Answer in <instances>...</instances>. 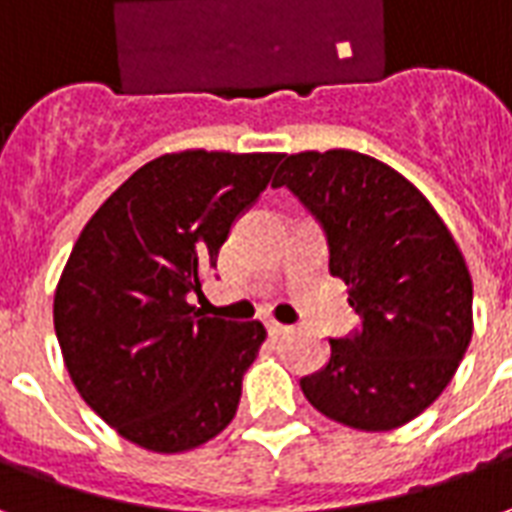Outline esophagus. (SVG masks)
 Returning <instances> with one entry per match:
<instances>
[{
  "label": "esophagus",
  "instance_id": "esophagus-1",
  "mask_svg": "<svg viewBox=\"0 0 512 512\" xmlns=\"http://www.w3.org/2000/svg\"><path fill=\"white\" fill-rule=\"evenodd\" d=\"M266 329H268V334H271V337H282V334L290 332V326H282V323H277V321H268Z\"/></svg>",
  "mask_w": 512,
  "mask_h": 512
}]
</instances>
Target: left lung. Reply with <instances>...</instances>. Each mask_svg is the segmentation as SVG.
<instances>
[{
  "instance_id": "8db88e82",
  "label": "left lung",
  "mask_w": 512,
  "mask_h": 512,
  "mask_svg": "<svg viewBox=\"0 0 512 512\" xmlns=\"http://www.w3.org/2000/svg\"><path fill=\"white\" fill-rule=\"evenodd\" d=\"M271 186H288L323 224L329 271L362 321L329 340V365L301 378V392L348 428H403L447 389L472 340L461 249L411 180L356 150L285 156Z\"/></svg>"
}]
</instances>
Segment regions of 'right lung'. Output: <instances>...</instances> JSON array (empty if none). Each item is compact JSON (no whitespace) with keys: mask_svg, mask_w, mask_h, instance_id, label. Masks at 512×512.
Wrapping results in <instances>:
<instances>
[{"mask_svg":"<svg viewBox=\"0 0 512 512\" xmlns=\"http://www.w3.org/2000/svg\"><path fill=\"white\" fill-rule=\"evenodd\" d=\"M279 158L164 153L112 191L73 244L54 290L62 359L84 403L136 447L189 452L233 422L266 329L197 315L186 293H200Z\"/></svg>","mask_w":512,"mask_h":512,"instance_id":"add662e5","label":"right lung"}]
</instances>
